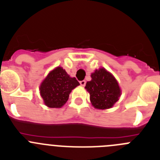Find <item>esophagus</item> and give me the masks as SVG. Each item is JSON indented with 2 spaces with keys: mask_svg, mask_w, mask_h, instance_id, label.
Returning <instances> with one entry per match:
<instances>
[{
  "mask_svg": "<svg viewBox=\"0 0 160 160\" xmlns=\"http://www.w3.org/2000/svg\"><path fill=\"white\" fill-rule=\"evenodd\" d=\"M80 85H81V86H82V87H84L85 85H86V81H85V80L80 81Z\"/></svg>",
  "mask_w": 160,
  "mask_h": 160,
  "instance_id": "obj_1",
  "label": "esophagus"
}]
</instances>
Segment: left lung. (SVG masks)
Wrapping results in <instances>:
<instances>
[{
    "mask_svg": "<svg viewBox=\"0 0 160 160\" xmlns=\"http://www.w3.org/2000/svg\"><path fill=\"white\" fill-rule=\"evenodd\" d=\"M91 81L85 88L90 93V99L95 108L105 110L113 107L121 94L116 79L105 69L95 70L91 74Z\"/></svg>",
    "mask_w": 160,
    "mask_h": 160,
    "instance_id": "obj_1",
    "label": "left lung"
}]
</instances>
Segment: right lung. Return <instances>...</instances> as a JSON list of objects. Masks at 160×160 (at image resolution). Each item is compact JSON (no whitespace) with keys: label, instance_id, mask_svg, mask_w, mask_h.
Listing matches in <instances>:
<instances>
[{"label":"right lung","instance_id":"right-lung-1","mask_svg":"<svg viewBox=\"0 0 160 160\" xmlns=\"http://www.w3.org/2000/svg\"><path fill=\"white\" fill-rule=\"evenodd\" d=\"M79 84L62 67H57L48 74L40 87L44 102L51 108H59L67 102L70 93Z\"/></svg>","mask_w":160,"mask_h":160}]
</instances>
